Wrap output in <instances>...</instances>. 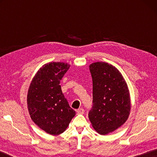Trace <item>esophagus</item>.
I'll return each instance as SVG.
<instances>
[{
	"label": "esophagus",
	"instance_id": "obj_1",
	"mask_svg": "<svg viewBox=\"0 0 157 157\" xmlns=\"http://www.w3.org/2000/svg\"><path fill=\"white\" fill-rule=\"evenodd\" d=\"M84 113V109H82V108H80V109H79L77 110V113L78 114H83Z\"/></svg>",
	"mask_w": 157,
	"mask_h": 157
}]
</instances>
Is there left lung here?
<instances>
[{"label": "left lung", "instance_id": "8db88e82", "mask_svg": "<svg viewBox=\"0 0 157 157\" xmlns=\"http://www.w3.org/2000/svg\"><path fill=\"white\" fill-rule=\"evenodd\" d=\"M93 80V107L89 118L98 134L113 132L127 121L131 100L127 82L110 63L98 62L89 66Z\"/></svg>", "mask_w": 157, "mask_h": 157}]
</instances>
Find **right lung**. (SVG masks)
<instances>
[{"label":"right lung","instance_id":"obj_1","mask_svg":"<svg viewBox=\"0 0 157 157\" xmlns=\"http://www.w3.org/2000/svg\"><path fill=\"white\" fill-rule=\"evenodd\" d=\"M70 66L63 62L46 63L37 71L28 89L27 104L31 119L53 136L64 132L75 115L59 84Z\"/></svg>","mask_w":157,"mask_h":157}]
</instances>
